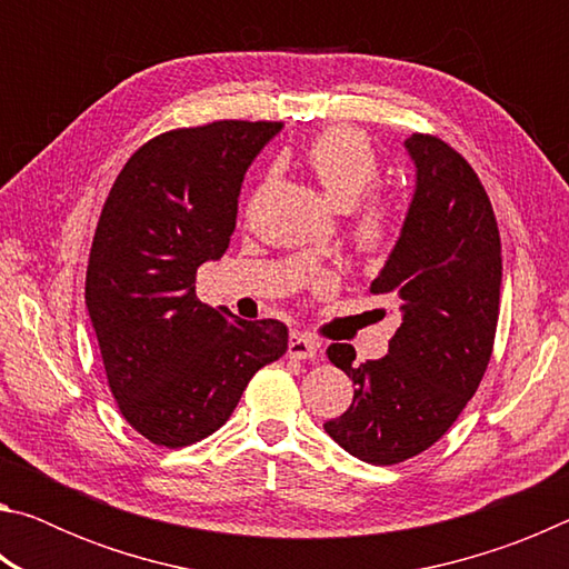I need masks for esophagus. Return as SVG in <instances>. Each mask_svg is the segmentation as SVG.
Here are the masks:
<instances>
[{
    "label": "esophagus",
    "mask_w": 569,
    "mask_h": 569,
    "mask_svg": "<svg viewBox=\"0 0 569 569\" xmlns=\"http://www.w3.org/2000/svg\"><path fill=\"white\" fill-rule=\"evenodd\" d=\"M288 353L293 359H316L321 353V343L311 339L308 333H291V339H288Z\"/></svg>",
    "instance_id": "34e87169"
}]
</instances>
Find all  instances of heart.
Masks as SVG:
<instances>
[{"instance_id":"b5f03b06","label":"heart","mask_w":569,"mask_h":569,"mask_svg":"<svg viewBox=\"0 0 569 569\" xmlns=\"http://www.w3.org/2000/svg\"><path fill=\"white\" fill-rule=\"evenodd\" d=\"M303 162L333 208L346 210L379 180V158L369 138L353 128H331L306 148ZM359 203V202H358ZM360 204V203H359ZM397 208L379 196L356 207L353 240L363 253H381L397 236Z\"/></svg>"}]
</instances>
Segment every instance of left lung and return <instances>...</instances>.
<instances>
[{
  "label": "left lung",
  "mask_w": 569,
  "mask_h": 569,
  "mask_svg": "<svg viewBox=\"0 0 569 569\" xmlns=\"http://www.w3.org/2000/svg\"><path fill=\"white\" fill-rule=\"evenodd\" d=\"M417 186L401 236L373 278L391 296L401 326L389 353L353 363L351 343H331L329 361L356 389L326 435L369 465H399L447 435L475 397L492 356L502 246L492 203L469 162L435 134L403 140Z\"/></svg>",
  "instance_id": "1"
}]
</instances>
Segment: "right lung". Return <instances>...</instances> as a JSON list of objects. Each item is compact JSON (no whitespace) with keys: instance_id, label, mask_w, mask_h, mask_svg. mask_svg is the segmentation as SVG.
I'll return each mask as SVG.
<instances>
[{"instance_id":"1","label":"right lung","mask_w":569,"mask_h":569,"mask_svg":"<svg viewBox=\"0 0 569 569\" xmlns=\"http://www.w3.org/2000/svg\"><path fill=\"white\" fill-rule=\"evenodd\" d=\"M283 122L218 120L162 132L124 162L94 230L84 301L114 401L134 431L178 449L213 435L288 329L196 296L226 253L246 170Z\"/></svg>"}]
</instances>
